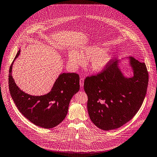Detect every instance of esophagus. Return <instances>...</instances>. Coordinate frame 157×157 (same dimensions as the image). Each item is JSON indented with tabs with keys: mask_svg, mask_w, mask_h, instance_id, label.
Returning a JSON list of instances; mask_svg holds the SVG:
<instances>
[{
	"mask_svg": "<svg viewBox=\"0 0 157 157\" xmlns=\"http://www.w3.org/2000/svg\"><path fill=\"white\" fill-rule=\"evenodd\" d=\"M80 87H83V86H84V78H80Z\"/></svg>",
	"mask_w": 157,
	"mask_h": 157,
	"instance_id": "obj_1",
	"label": "esophagus"
}]
</instances>
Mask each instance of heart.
Here are the masks:
<instances>
[{
  "mask_svg": "<svg viewBox=\"0 0 157 157\" xmlns=\"http://www.w3.org/2000/svg\"><path fill=\"white\" fill-rule=\"evenodd\" d=\"M69 62L73 67L82 65L84 60H90V67L91 70L101 71L108 65L111 60L110 55L97 47H89L82 49L78 52L70 51L69 52Z\"/></svg>",
  "mask_w": 157,
  "mask_h": 157,
  "instance_id": "1",
  "label": "heart"
}]
</instances>
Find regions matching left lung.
I'll return each mask as SVG.
<instances>
[{"label":"left lung","mask_w":157,"mask_h":157,"mask_svg":"<svg viewBox=\"0 0 157 157\" xmlns=\"http://www.w3.org/2000/svg\"><path fill=\"white\" fill-rule=\"evenodd\" d=\"M118 61L111 59L104 70L84 80L91 121L105 131L120 128L131 120L140 108L147 88L145 63L130 57L134 76L125 78Z\"/></svg>","instance_id":"1"}]
</instances>
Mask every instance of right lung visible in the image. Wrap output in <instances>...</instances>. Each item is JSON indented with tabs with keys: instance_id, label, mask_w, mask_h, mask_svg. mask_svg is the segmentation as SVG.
<instances>
[{
	"instance_id": "right-lung-1",
	"label": "right lung",
	"mask_w": 157,
	"mask_h": 157,
	"mask_svg": "<svg viewBox=\"0 0 157 157\" xmlns=\"http://www.w3.org/2000/svg\"><path fill=\"white\" fill-rule=\"evenodd\" d=\"M21 52L18 50L9 71V90L18 109L36 126L46 129L57 126L65 118L69 104L80 89L79 75L75 73H61L52 90L41 96H33L18 88L11 75L14 60Z\"/></svg>"
}]
</instances>
